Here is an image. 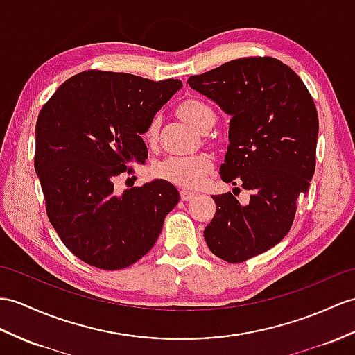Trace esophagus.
Instances as JSON below:
<instances>
[{
    "instance_id": "esophagus-1",
    "label": "esophagus",
    "mask_w": 355,
    "mask_h": 355,
    "mask_svg": "<svg viewBox=\"0 0 355 355\" xmlns=\"http://www.w3.org/2000/svg\"><path fill=\"white\" fill-rule=\"evenodd\" d=\"M193 197H196V193H193V191H189V189H180V198H182L184 202H188V200H191Z\"/></svg>"
}]
</instances>
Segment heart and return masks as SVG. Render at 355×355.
<instances>
[{"mask_svg":"<svg viewBox=\"0 0 355 355\" xmlns=\"http://www.w3.org/2000/svg\"><path fill=\"white\" fill-rule=\"evenodd\" d=\"M179 116L185 122L202 131L207 125H214L215 111L211 105L197 98L185 99L178 107ZM159 131V119L153 117L144 129V140L149 144L155 143ZM214 167L211 157L205 153L197 155H168L155 164V176L180 188H198L206 179V175Z\"/></svg>","mask_w":355,"mask_h":355,"instance_id":"heart-1","label":"heart"}]
</instances>
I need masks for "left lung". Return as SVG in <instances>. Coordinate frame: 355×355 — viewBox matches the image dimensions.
<instances>
[{
	"label": "left lung",
	"instance_id": "left-lung-1",
	"mask_svg": "<svg viewBox=\"0 0 355 355\" xmlns=\"http://www.w3.org/2000/svg\"><path fill=\"white\" fill-rule=\"evenodd\" d=\"M232 116L224 182L252 191L212 196L217 211L203 235L229 263L261 254L286 236L298 198L309 191L316 164L318 112L312 94L289 66L272 57H243L188 78ZM239 191V188H235Z\"/></svg>",
	"mask_w": 355,
	"mask_h": 355
}]
</instances>
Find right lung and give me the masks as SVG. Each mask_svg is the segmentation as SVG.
<instances>
[{
	"label": "right lung",
	"mask_w": 355,
	"mask_h": 355,
	"mask_svg": "<svg viewBox=\"0 0 355 355\" xmlns=\"http://www.w3.org/2000/svg\"><path fill=\"white\" fill-rule=\"evenodd\" d=\"M180 87L179 80L85 71L42 107L34 168L51 224L83 262L122 270L157 243L178 189L157 179L119 194L114 179L148 159L141 134Z\"/></svg>",
	"instance_id": "right-lung-1"
}]
</instances>
